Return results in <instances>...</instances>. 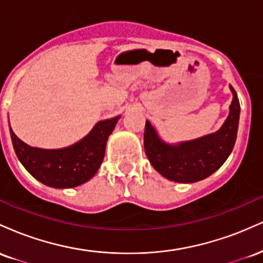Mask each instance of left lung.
Segmentation results:
<instances>
[{
  "instance_id": "left-lung-1",
  "label": "left lung",
  "mask_w": 263,
  "mask_h": 263,
  "mask_svg": "<svg viewBox=\"0 0 263 263\" xmlns=\"http://www.w3.org/2000/svg\"><path fill=\"white\" fill-rule=\"evenodd\" d=\"M232 101L225 122L216 132L195 140L168 143L159 137L148 120L144 127V151L152 167L172 182L195 183L224 164L236 141L240 102L230 85Z\"/></svg>"
}]
</instances>
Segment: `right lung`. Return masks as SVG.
I'll use <instances>...</instances> for the list:
<instances>
[{"mask_svg": "<svg viewBox=\"0 0 263 263\" xmlns=\"http://www.w3.org/2000/svg\"><path fill=\"white\" fill-rule=\"evenodd\" d=\"M120 117L99 121L77 143L57 149L28 146L14 135L10 126L12 144L17 158L33 178L50 188H74L91 179L99 171L107 138Z\"/></svg>", "mask_w": 263, "mask_h": 263, "instance_id": "add662e5", "label": "right lung"}]
</instances>
